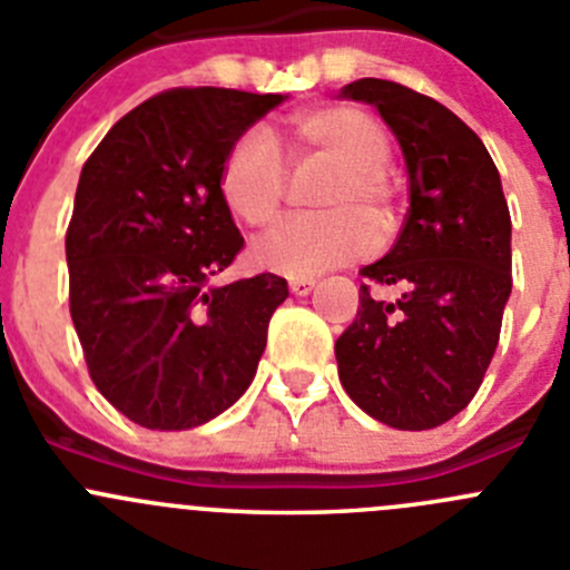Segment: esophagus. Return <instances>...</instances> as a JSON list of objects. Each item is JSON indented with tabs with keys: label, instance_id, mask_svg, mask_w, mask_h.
<instances>
[{
	"label": "esophagus",
	"instance_id": "esophagus-1",
	"mask_svg": "<svg viewBox=\"0 0 570 570\" xmlns=\"http://www.w3.org/2000/svg\"><path fill=\"white\" fill-rule=\"evenodd\" d=\"M288 288L294 296H307L313 288H316V279H291Z\"/></svg>",
	"mask_w": 570,
	"mask_h": 570
}]
</instances>
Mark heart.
I'll use <instances>...</instances> for the list:
<instances>
[{
  "mask_svg": "<svg viewBox=\"0 0 570 570\" xmlns=\"http://www.w3.org/2000/svg\"><path fill=\"white\" fill-rule=\"evenodd\" d=\"M392 139L375 114L357 106H318L291 114L276 131L248 128L226 150L218 193L246 226L276 218L288 193V173L324 167L311 187V207L291 215L252 243V259L271 274L307 279L346 265L372 248L370 223L386 235L397 224L400 184L389 165Z\"/></svg>",
  "mask_w": 570,
  "mask_h": 570,
  "instance_id": "b5f03b06",
  "label": "heart"
}]
</instances>
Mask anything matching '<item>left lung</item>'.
Returning <instances> with one entry per match:
<instances>
[{
    "mask_svg": "<svg viewBox=\"0 0 570 570\" xmlns=\"http://www.w3.org/2000/svg\"><path fill=\"white\" fill-rule=\"evenodd\" d=\"M341 95L372 102L397 134L411 207L392 252L361 268V307L335 341L341 386L375 420L428 431L468 409L495 355L512 291V218L484 142L403 83L361 78ZM372 284H394V303Z\"/></svg>",
    "mask_w": 570,
    "mask_h": 570,
    "instance_id": "left-lung-1",
    "label": "left lung"
}]
</instances>
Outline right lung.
<instances>
[{"mask_svg":"<svg viewBox=\"0 0 570 570\" xmlns=\"http://www.w3.org/2000/svg\"><path fill=\"white\" fill-rule=\"evenodd\" d=\"M282 95L178 86L139 102L80 170L69 313L89 377L154 431L213 420L248 389L288 282L209 285L243 252L218 193L229 145Z\"/></svg>","mask_w":570,"mask_h":570,"instance_id":"right-lung-1","label":"right lung"}]
</instances>
